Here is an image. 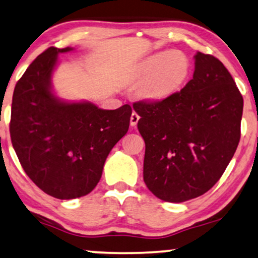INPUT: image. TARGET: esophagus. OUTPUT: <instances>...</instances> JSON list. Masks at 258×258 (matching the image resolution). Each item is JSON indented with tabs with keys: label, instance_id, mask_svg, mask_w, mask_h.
I'll return each mask as SVG.
<instances>
[{
	"label": "esophagus",
	"instance_id": "obj_1",
	"mask_svg": "<svg viewBox=\"0 0 258 258\" xmlns=\"http://www.w3.org/2000/svg\"><path fill=\"white\" fill-rule=\"evenodd\" d=\"M139 119H140L139 114H137V112H135V111H133L132 116H130V125L135 126L137 124V122H139Z\"/></svg>",
	"mask_w": 258,
	"mask_h": 258
}]
</instances>
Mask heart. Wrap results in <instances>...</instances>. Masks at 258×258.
<instances>
[{
  "label": "heart",
  "instance_id": "1",
  "mask_svg": "<svg viewBox=\"0 0 258 258\" xmlns=\"http://www.w3.org/2000/svg\"><path fill=\"white\" fill-rule=\"evenodd\" d=\"M189 58L181 51H161L141 63L139 79L143 81L141 93L149 100H164L181 89L190 75Z\"/></svg>",
  "mask_w": 258,
  "mask_h": 258
}]
</instances>
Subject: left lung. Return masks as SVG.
I'll return each mask as SVG.
<instances>
[{"label": "left lung", "mask_w": 258, "mask_h": 258, "mask_svg": "<svg viewBox=\"0 0 258 258\" xmlns=\"http://www.w3.org/2000/svg\"><path fill=\"white\" fill-rule=\"evenodd\" d=\"M146 142L143 179L165 202L195 199L216 184L239 139L243 97L220 59L197 52L195 72L181 91L133 104Z\"/></svg>", "instance_id": "1"}]
</instances>
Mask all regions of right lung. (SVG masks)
<instances>
[{
  "mask_svg": "<svg viewBox=\"0 0 258 258\" xmlns=\"http://www.w3.org/2000/svg\"><path fill=\"white\" fill-rule=\"evenodd\" d=\"M48 48L17 81L13 95L10 137L29 178L55 199L86 196L97 185L104 162L129 129L132 107L103 110L90 102L69 103L51 91L58 54Z\"/></svg>",
  "mask_w": 258,
  "mask_h": 258,
  "instance_id": "add662e5",
  "label": "right lung"
}]
</instances>
